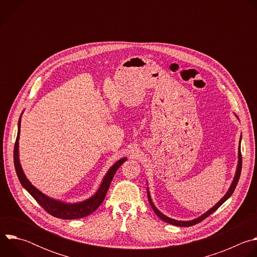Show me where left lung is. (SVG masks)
Here are the masks:
<instances>
[{
	"instance_id": "8db88e82",
	"label": "left lung",
	"mask_w": 257,
	"mask_h": 257,
	"mask_svg": "<svg viewBox=\"0 0 257 257\" xmlns=\"http://www.w3.org/2000/svg\"><path fill=\"white\" fill-rule=\"evenodd\" d=\"M240 142H241V138H240V141H239V150H238V165H237V171H236V174H235V177H234V180H233V182H232V184H231V186H230V188H229V190H228V192L226 193V195L219 200L212 208H210L209 210H207L205 213H203L202 215H200L199 217H197V218H194V219H192V221H187V222H184V221H177V219H174V218H170V217H168L167 215H165V214H163L156 206H155V204H154V202H153V200H152V197H151V194H150V191H149V188H148V197H149V201H150V204H151V206L153 207V209H154V211L156 212V214L160 217V218H162L164 222H166V223H169V224H171V225H174V226H179V227H191V226H193V225H196V224H198V223H200L201 221H203L204 218H206L208 215H210L212 212H214L219 206H221L232 194H233V192H234V190H235V188H236V186H237V184H238V181H239V179H240V175H241V169H242V156H241V150H240Z\"/></svg>"
}]
</instances>
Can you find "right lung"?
<instances>
[{
  "label": "right lung",
  "instance_id": "add662e5",
  "mask_svg": "<svg viewBox=\"0 0 257 257\" xmlns=\"http://www.w3.org/2000/svg\"><path fill=\"white\" fill-rule=\"evenodd\" d=\"M20 126H21V116L18 121V133H17V138H16V142H15V146H14V166H15L16 174L18 176V179L22 184V186L29 192V194L36 201H38V203L47 212H49L53 216L63 218V219H75V218L85 217L88 214L92 213L103 201L105 194L108 190L109 184H111V182H112L118 168H120L121 165L127 159L124 158V159L119 160L116 164L113 165V167L109 168V170L107 171V173L105 174V176L102 179V182H101L98 190L96 191V193L93 196H91L90 198H88L84 201L77 202V203H65L63 201L53 199V198L45 195L44 193H42L39 189H36L31 184L29 180L24 175L23 170L20 165V162H19V152H18V148H19L18 140H19V135H20Z\"/></svg>",
  "mask_w": 257,
  "mask_h": 257
}]
</instances>
